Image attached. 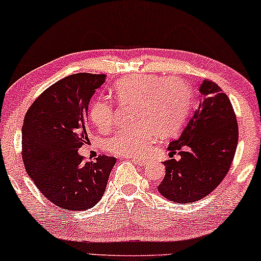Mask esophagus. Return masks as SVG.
Segmentation results:
<instances>
[{"mask_svg":"<svg viewBox=\"0 0 261 261\" xmlns=\"http://www.w3.org/2000/svg\"><path fill=\"white\" fill-rule=\"evenodd\" d=\"M128 159H131L133 161H135V163H137V164H144L146 163V159H144V158H138V156H134V158H128Z\"/></svg>","mask_w":261,"mask_h":261,"instance_id":"esophagus-1","label":"esophagus"}]
</instances>
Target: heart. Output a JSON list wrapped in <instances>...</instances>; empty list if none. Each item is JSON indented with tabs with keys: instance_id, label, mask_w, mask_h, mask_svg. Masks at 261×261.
<instances>
[{
	"instance_id": "heart-1",
	"label": "heart",
	"mask_w": 261,
	"mask_h": 261,
	"mask_svg": "<svg viewBox=\"0 0 261 261\" xmlns=\"http://www.w3.org/2000/svg\"><path fill=\"white\" fill-rule=\"evenodd\" d=\"M113 90L121 106L134 105L133 119L137 123L120 128L106 141L108 149L115 154L143 155L153 143L155 131L160 136L177 133L189 114L190 89L178 78L138 74L120 79ZM89 117L98 130L106 131L114 124L115 110L106 98H97Z\"/></svg>"
}]
</instances>
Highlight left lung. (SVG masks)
<instances>
[{"instance_id": "8db88e82", "label": "left lung", "mask_w": 261, "mask_h": 261, "mask_svg": "<svg viewBox=\"0 0 261 261\" xmlns=\"http://www.w3.org/2000/svg\"><path fill=\"white\" fill-rule=\"evenodd\" d=\"M196 111L178 140L170 143V160L158 190L177 203L195 202L219 186L229 172L239 141V125L229 97L212 81L199 88ZM178 153L180 159H173Z\"/></svg>"}]
</instances>
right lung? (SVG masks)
Listing matches in <instances>:
<instances>
[{
	"label": "right lung",
	"instance_id": "obj_1",
	"mask_svg": "<svg viewBox=\"0 0 261 261\" xmlns=\"http://www.w3.org/2000/svg\"><path fill=\"white\" fill-rule=\"evenodd\" d=\"M105 74L65 77L36 98L22 124V161L37 189L68 211L94 207L103 196L117 159L100 155L85 163L78 149L88 140V107Z\"/></svg>",
	"mask_w": 261,
	"mask_h": 261
}]
</instances>
